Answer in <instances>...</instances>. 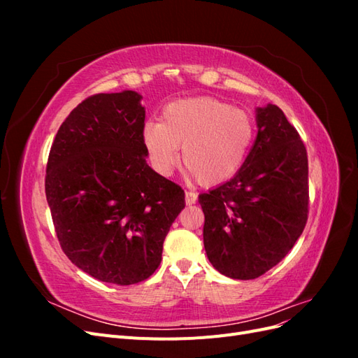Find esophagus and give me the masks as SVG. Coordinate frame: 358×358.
<instances>
[{
	"label": "esophagus",
	"mask_w": 358,
	"mask_h": 358,
	"mask_svg": "<svg viewBox=\"0 0 358 358\" xmlns=\"http://www.w3.org/2000/svg\"><path fill=\"white\" fill-rule=\"evenodd\" d=\"M196 201H197V194L196 192H191V191H187L185 192V203L188 206H191V204H194Z\"/></svg>",
	"instance_id": "1"
}]
</instances>
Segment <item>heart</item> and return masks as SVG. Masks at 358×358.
<instances>
[{"label":"heart","instance_id":"1","mask_svg":"<svg viewBox=\"0 0 358 358\" xmlns=\"http://www.w3.org/2000/svg\"><path fill=\"white\" fill-rule=\"evenodd\" d=\"M254 121L246 112L213 96L167 104L161 122L143 127V143L154 169L170 176L182 161L201 185H220L241 170L252 146Z\"/></svg>","mask_w":358,"mask_h":358}]
</instances>
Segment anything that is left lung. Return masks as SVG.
I'll use <instances>...</instances> for the list:
<instances>
[{
	"label": "left lung",
	"mask_w": 358,
	"mask_h": 358,
	"mask_svg": "<svg viewBox=\"0 0 358 358\" xmlns=\"http://www.w3.org/2000/svg\"><path fill=\"white\" fill-rule=\"evenodd\" d=\"M257 138L236 175L199 196L209 262L233 279H255L294 246L308 221V155L284 112L255 109Z\"/></svg>",
	"instance_id": "left-lung-1"
}]
</instances>
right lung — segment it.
I'll use <instances>...</instances> for the list:
<instances>
[{
	"label": "right lung",
	"instance_id": "1",
	"mask_svg": "<svg viewBox=\"0 0 358 358\" xmlns=\"http://www.w3.org/2000/svg\"><path fill=\"white\" fill-rule=\"evenodd\" d=\"M143 96L96 94L59 127L46 199L62 251L85 273L131 285L152 275L185 192L148 166Z\"/></svg>",
	"mask_w": 358,
	"mask_h": 358
}]
</instances>
